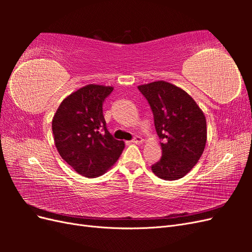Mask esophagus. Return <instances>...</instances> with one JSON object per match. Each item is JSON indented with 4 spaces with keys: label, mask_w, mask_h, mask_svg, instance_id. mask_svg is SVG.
Returning a JSON list of instances; mask_svg holds the SVG:
<instances>
[{
    "label": "esophagus",
    "mask_w": 252,
    "mask_h": 252,
    "mask_svg": "<svg viewBox=\"0 0 252 252\" xmlns=\"http://www.w3.org/2000/svg\"><path fill=\"white\" fill-rule=\"evenodd\" d=\"M133 144H142L143 142H144V140L141 138V136H139V135H136V136H134V139L131 141Z\"/></svg>",
    "instance_id": "34e87169"
}]
</instances>
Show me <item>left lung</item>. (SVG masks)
<instances>
[{"label": "left lung", "instance_id": "obj_1", "mask_svg": "<svg viewBox=\"0 0 252 252\" xmlns=\"http://www.w3.org/2000/svg\"><path fill=\"white\" fill-rule=\"evenodd\" d=\"M138 88L147 98L162 140V158L151 170L166 181L182 179L204 152L207 141L205 114L184 89L171 83L156 81Z\"/></svg>", "mask_w": 252, "mask_h": 252}]
</instances>
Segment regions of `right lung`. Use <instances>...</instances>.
I'll list each match as a JSON object with an SVG mask.
<instances>
[{"label": "right lung", "instance_id": "1", "mask_svg": "<svg viewBox=\"0 0 252 252\" xmlns=\"http://www.w3.org/2000/svg\"><path fill=\"white\" fill-rule=\"evenodd\" d=\"M112 86L88 85L67 95L52 119L55 145L64 161L86 178L101 177L125 147L106 128L103 102Z\"/></svg>", "mask_w": 252, "mask_h": 252}]
</instances>
